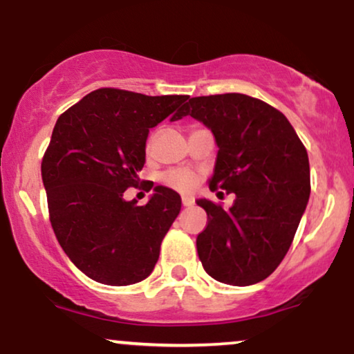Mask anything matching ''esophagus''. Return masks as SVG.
Wrapping results in <instances>:
<instances>
[{
  "label": "esophagus",
  "instance_id": "esophagus-1",
  "mask_svg": "<svg viewBox=\"0 0 354 354\" xmlns=\"http://www.w3.org/2000/svg\"><path fill=\"white\" fill-rule=\"evenodd\" d=\"M181 203H183V206H186V208H189V206H193L194 205V200L191 196H183L181 198Z\"/></svg>",
  "mask_w": 354,
  "mask_h": 354
}]
</instances>
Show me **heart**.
Masks as SVG:
<instances>
[{"label":"heart","instance_id":"1","mask_svg":"<svg viewBox=\"0 0 354 354\" xmlns=\"http://www.w3.org/2000/svg\"><path fill=\"white\" fill-rule=\"evenodd\" d=\"M161 181L169 188L181 191V193H189L196 186V174L188 169H169L161 176Z\"/></svg>","mask_w":354,"mask_h":354}]
</instances>
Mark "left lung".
I'll list each match as a JSON object with an SVG mask.
<instances>
[{
  "instance_id": "8db88e82",
  "label": "left lung",
  "mask_w": 354,
  "mask_h": 354,
  "mask_svg": "<svg viewBox=\"0 0 354 354\" xmlns=\"http://www.w3.org/2000/svg\"><path fill=\"white\" fill-rule=\"evenodd\" d=\"M183 115L211 129L218 145L209 189L236 194L225 209L198 200L208 226L196 238L211 278L250 286L278 268L310 200V161L281 111L241 93L191 98Z\"/></svg>"
}]
</instances>
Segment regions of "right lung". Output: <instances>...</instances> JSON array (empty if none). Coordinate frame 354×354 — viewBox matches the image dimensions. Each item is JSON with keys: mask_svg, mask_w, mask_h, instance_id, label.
<instances>
[{"mask_svg": "<svg viewBox=\"0 0 354 354\" xmlns=\"http://www.w3.org/2000/svg\"><path fill=\"white\" fill-rule=\"evenodd\" d=\"M186 100L101 88L56 121L41 163L50 221L64 253L88 278L126 286L151 274L181 198L153 185L145 206L123 194L140 185L149 128L168 116L181 120Z\"/></svg>", "mask_w": 354, "mask_h": 354, "instance_id": "right-lung-1", "label": "right lung"}]
</instances>
